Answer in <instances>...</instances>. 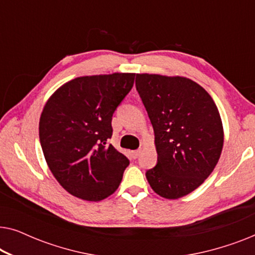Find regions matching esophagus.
I'll use <instances>...</instances> for the list:
<instances>
[{"mask_svg": "<svg viewBox=\"0 0 255 255\" xmlns=\"http://www.w3.org/2000/svg\"><path fill=\"white\" fill-rule=\"evenodd\" d=\"M140 149H135V151H133V152H132V155H133V158L135 159V158H138V156H139V154H140Z\"/></svg>", "mask_w": 255, "mask_h": 255, "instance_id": "1", "label": "esophagus"}]
</instances>
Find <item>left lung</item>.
I'll return each mask as SVG.
<instances>
[{
	"mask_svg": "<svg viewBox=\"0 0 255 255\" xmlns=\"http://www.w3.org/2000/svg\"><path fill=\"white\" fill-rule=\"evenodd\" d=\"M135 88L158 153L146 179L161 197L186 196L204 182L221 156L224 131L217 106L203 87L183 76L137 74Z\"/></svg>",
	"mask_w": 255,
	"mask_h": 255,
	"instance_id": "8db88e82",
	"label": "left lung"
}]
</instances>
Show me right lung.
Instances as JSON below:
<instances>
[{
  "mask_svg": "<svg viewBox=\"0 0 255 255\" xmlns=\"http://www.w3.org/2000/svg\"><path fill=\"white\" fill-rule=\"evenodd\" d=\"M134 73L80 76L55 90L39 120L47 166L65 190L101 201L120 186L128 159L107 139L111 120L134 83Z\"/></svg>",
  "mask_w": 255,
  "mask_h": 255,
  "instance_id": "obj_1",
  "label": "right lung"
}]
</instances>
